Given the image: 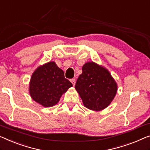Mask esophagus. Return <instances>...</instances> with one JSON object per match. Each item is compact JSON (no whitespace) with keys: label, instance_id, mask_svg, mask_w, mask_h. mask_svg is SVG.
<instances>
[{"label":"esophagus","instance_id":"34e87169","mask_svg":"<svg viewBox=\"0 0 150 150\" xmlns=\"http://www.w3.org/2000/svg\"><path fill=\"white\" fill-rule=\"evenodd\" d=\"M70 81H71V83H72L73 86H74L75 85V83H76V79H72L70 80Z\"/></svg>","mask_w":150,"mask_h":150}]
</instances>
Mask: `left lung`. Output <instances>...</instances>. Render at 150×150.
Listing matches in <instances>:
<instances>
[{"mask_svg":"<svg viewBox=\"0 0 150 150\" xmlns=\"http://www.w3.org/2000/svg\"><path fill=\"white\" fill-rule=\"evenodd\" d=\"M75 88L84 105L93 111H101L110 105L117 93V84L110 71L94 62L82 66Z\"/></svg>","mask_w":150,"mask_h":150,"instance_id":"obj_1","label":"left lung"}]
</instances>
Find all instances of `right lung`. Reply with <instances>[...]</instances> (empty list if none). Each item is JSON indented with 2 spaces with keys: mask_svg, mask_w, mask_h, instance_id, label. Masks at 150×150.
<instances>
[{
  "mask_svg": "<svg viewBox=\"0 0 150 150\" xmlns=\"http://www.w3.org/2000/svg\"><path fill=\"white\" fill-rule=\"evenodd\" d=\"M71 86L72 84L65 79L64 71L55 62H50L39 66L32 74L29 92L34 101L44 107H51Z\"/></svg>",
  "mask_w": 150,
  "mask_h": 150,
  "instance_id": "obj_1",
  "label": "right lung"
}]
</instances>
